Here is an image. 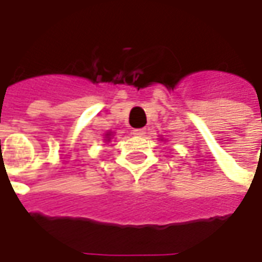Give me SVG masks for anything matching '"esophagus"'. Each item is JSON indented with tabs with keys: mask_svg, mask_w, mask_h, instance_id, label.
<instances>
[{
	"mask_svg": "<svg viewBox=\"0 0 262 262\" xmlns=\"http://www.w3.org/2000/svg\"><path fill=\"white\" fill-rule=\"evenodd\" d=\"M135 136H145L146 135V129H135V130L132 132Z\"/></svg>",
	"mask_w": 262,
	"mask_h": 262,
	"instance_id": "34e87169",
	"label": "esophagus"
}]
</instances>
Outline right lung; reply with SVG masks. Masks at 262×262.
<instances>
[{
	"instance_id": "right-lung-1",
	"label": "right lung",
	"mask_w": 262,
	"mask_h": 262,
	"mask_svg": "<svg viewBox=\"0 0 262 262\" xmlns=\"http://www.w3.org/2000/svg\"><path fill=\"white\" fill-rule=\"evenodd\" d=\"M106 140H110V133H108V135H106Z\"/></svg>"
}]
</instances>
